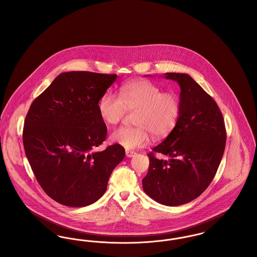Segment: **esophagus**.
Segmentation results:
<instances>
[{
    "label": "esophagus",
    "mask_w": 257,
    "mask_h": 257,
    "mask_svg": "<svg viewBox=\"0 0 257 257\" xmlns=\"http://www.w3.org/2000/svg\"><path fill=\"white\" fill-rule=\"evenodd\" d=\"M126 156L127 157H129V158H132V157H134V156H136V152L135 151H132V150H126Z\"/></svg>",
    "instance_id": "1"
}]
</instances>
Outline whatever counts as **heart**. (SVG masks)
<instances>
[{
  "label": "heart",
  "mask_w": 257,
  "mask_h": 257,
  "mask_svg": "<svg viewBox=\"0 0 257 257\" xmlns=\"http://www.w3.org/2000/svg\"><path fill=\"white\" fill-rule=\"evenodd\" d=\"M126 110H137L135 125L115 130L110 141L126 149L147 146L149 133L154 138H163L175 128L181 113V100L173 91H163L156 84L138 80L121 86L118 98L105 93L98 103L102 120L108 125L119 122Z\"/></svg>",
  "instance_id": "obj_1"
}]
</instances>
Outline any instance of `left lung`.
I'll use <instances>...</instances> for the list:
<instances>
[{
    "label": "left lung",
    "instance_id": "1",
    "mask_svg": "<svg viewBox=\"0 0 257 257\" xmlns=\"http://www.w3.org/2000/svg\"><path fill=\"white\" fill-rule=\"evenodd\" d=\"M165 77L180 86L181 113L166 140L147 154L149 169L143 188L161 204L177 206L198 197L212 182L224 152L226 132L217 103L190 75ZM155 153L168 159H157Z\"/></svg>",
    "mask_w": 257,
    "mask_h": 257
}]
</instances>
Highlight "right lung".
I'll list each match as a JSON object with an SVG mask.
<instances>
[{"instance_id": "add662e5", "label": "right lung", "mask_w": 257, "mask_h": 257, "mask_svg": "<svg viewBox=\"0 0 257 257\" xmlns=\"http://www.w3.org/2000/svg\"><path fill=\"white\" fill-rule=\"evenodd\" d=\"M115 74H60L32 103L25 119V153L37 182L55 201L84 207L107 190L125 150L115 144L96 151L107 136L98 103Z\"/></svg>"}]
</instances>
